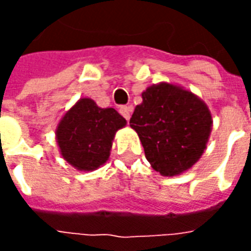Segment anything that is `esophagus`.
Masks as SVG:
<instances>
[{
	"mask_svg": "<svg viewBox=\"0 0 251 251\" xmlns=\"http://www.w3.org/2000/svg\"><path fill=\"white\" fill-rule=\"evenodd\" d=\"M120 113L122 114V117L125 118L126 121L130 120V115H131V107L130 106H124V107H121Z\"/></svg>",
	"mask_w": 251,
	"mask_h": 251,
	"instance_id": "34e87169",
	"label": "esophagus"
}]
</instances>
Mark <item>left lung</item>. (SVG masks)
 Masks as SVG:
<instances>
[{
    "mask_svg": "<svg viewBox=\"0 0 251 251\" xmlns=\"http://www.w3.org/2000/svg\"><path fill=\"white\" fill-rule=\"evenodd\" d=\"M130 127L140 137L145 157L163 176H177L199 161L212 129L208 106L179 84L161 82L142 93Z\"/></svg>",
    "mask_w": 251,
    "mask_h": 251,
    "instance_id": "8db88e82",
    "label": "left lung"
}]
</instances>
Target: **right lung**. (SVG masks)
I'll return each mask as SVG.
<instances>
[{"mask_svg":"<svg viewBox=\"0 0 251 251\" xmlns=\"http://www.w3.org/2000/svg\"><path fill=\"white\" fill-rule=\"evenodd\" d=\"M125 126L126 120L117 110L80 98L57 124V147L70 165L91 172L109 160L115 133Z\"/></svg>","mask_w":251,"mask_h":251,"instance_id":"obj_1","label":"right lung"}]
</instances>
